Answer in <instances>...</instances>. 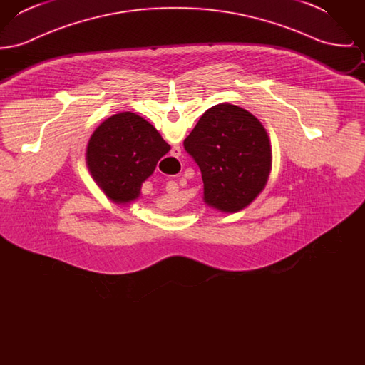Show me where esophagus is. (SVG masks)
Here are the masks:
<instances>
[{"mask_svg": "<svg viewBox=\"0 0 365 365\" xmlns=\"http://www.w3.org/2000/svg\"><path fill=\"white\" fill-rule=\"evenodd\" d=\"M171 155L175 157L180 156V148H179V146H174V148H173V153H171ZM176 189H178V185H176L175 182H171V183H170V190L175 191Z\"/></svg>", "mask_w": 365, "mask_h": 365, "instance_id": "34e87169", "label": "esophagus"}]
</instances>
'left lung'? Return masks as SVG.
<instances>
[{"mask_svg":"<svg viewBox=\"0 0 365 365\" xmlns=\"http://www.w3.org/2000/svg\"><path fill=\"white\" fill-rule=\"evenodd\" d=\"M183 145L201 170L209 207L235 213L264 190L272 168L271 142L246 109L231 104L209 108Z\"/></svg>","mask_w":365,"mask_h":365,"instance_id":"obj_1","label":"left lung"}]
</instances>
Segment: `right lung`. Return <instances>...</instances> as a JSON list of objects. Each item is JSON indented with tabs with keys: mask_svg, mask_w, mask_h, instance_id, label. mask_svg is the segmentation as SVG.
Here are the masks:
<instances>
[{
	"mask_svg": "<svg viewBox=\"0 0 365 365\" xmlns=\"http://www.w3.org/2000/svg\"><path fill=\"white\" fill-rule=\"evenodd\" d=\"M170 149L150 123L133 112H120L101 123L90 137L87 168L108 198L128 204L138 198L142 183Z\"/></svg>",
	"mask_w": 365,
	"mask_h": 365,
	"instance_id": "add662e5",
	"label": "right lung"
}]
</instances>
